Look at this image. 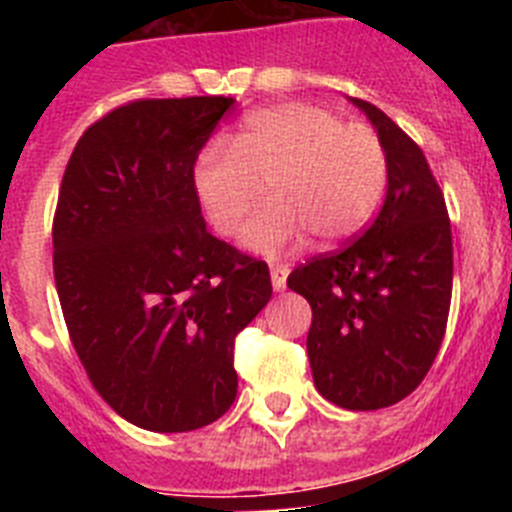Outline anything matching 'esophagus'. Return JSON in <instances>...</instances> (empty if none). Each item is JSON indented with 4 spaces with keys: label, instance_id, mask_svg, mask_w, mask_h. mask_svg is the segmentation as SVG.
I'll return each instance as SVG.
<instances>
[{
    "label": "esophagus",
    "instance_id": "1",
    "mask_svg": "<svg viewBox=\"0 0 512 512\" xmlns=\"http://www.w3.org/2000/svg\"><path fill=\"white\" fill-rule=\"evenodd\" d=\"M287 277H289L287 266L284 264L271 266V284H274V289H277V292H282V289L287 287Z\"/></svg>",
    "mask_w": 512,
    "mask_h": 512
}]
</instances>
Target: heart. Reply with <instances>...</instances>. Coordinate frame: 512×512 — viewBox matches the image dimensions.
I'll use <instances>...</instances> for the list:
<instances>
[{
	"label": "heart",
	"mask_w": 512,
	"mask_h": 512,
	"mask_svg": "<svg viewBox=\"0 0 512 512\" xmlns=\"http://www.w3.org/2000/svg\"><path fill=\"white\" fill-rule=\"evenodd\" d=\"M384 179L387 153L372 128L315 104L284 102L251 112L230 146L202 151L194 194L210 228L230 238L266 187L269 202L248 220L243 243L279 256L305 235L320 248L354 238Z\"/></svg>",
	"instance_id": "obj_1"
}]
</instances>
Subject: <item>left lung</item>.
<instances>
[{"label": "left lung", "instance_id": "1", "mask_svg": "<svg viewBox=\"0 0 512 512\" xmlns=\"http://www.w3.org/2000/svg\"><path fill=\"white\" fill-rule=\"evenodd\" d=\"M387 153V197L346 248L297 266L287 287L312 307L315 387L346 410H379L423 382L441 348L454 282L451 220L420 146L379 107L354 99Z\"/></svg>", "mask_w": 512, "mask_h": 512}]
</instances>
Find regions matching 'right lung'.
<instances>
[{
    "label": "right lung",
    "mask_w": 512,
    "mask_h": 512,
    "mask_svg": "<svg viewBox=\"0 0 512 512\" xmlns=\"http://www.w3.org/2000/svg\"><path fill=\"white\" fill-rule=\"evenodd\" d=\"M230 97L135 99L84 130L53 215L69 338L102 400L184 433L233 405L235 336L271 297L266 261L217 241L194 164Z\"/></svg>",
    "instance_id": "obj_1"
}]
</instances>
